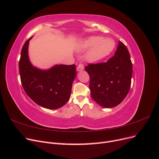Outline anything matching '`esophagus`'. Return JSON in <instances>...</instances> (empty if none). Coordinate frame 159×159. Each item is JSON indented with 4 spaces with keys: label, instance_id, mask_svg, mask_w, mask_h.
Segmentation results:
<instances>
[{
    "label": "esophagus",
    "instance_id": "esophagus-1",
    "mask_svg": "<svg viewBox=\"0 0 159 159\" xmlns=\"http://www.w3.org/2000/svg\"><path fill=\"white\" fill-rule=\"evenodd\" d=\"M84 70V64L81 63V62H80V63L78 64V67H77V70H78V71H82Z\"/></svg>",
    "mask_w": 159,
    "mask_h": 159
}]
</instances>
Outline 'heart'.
<instances>
[{
  "mask_svg": "<svg viewBox=\"0 0 159 159\" xmlns=\"http://www.w3.org/2000/svg\"><path fill=\"white\" fill-rule=\"evenodd\" d=\"M115 48V41L109 38L91 36L85 40L81 45V50L89 49L85 55L89 62H95L109 56Z\"/></svg>",
  "mask_w": 159,
  "mask_h": 159,
  "instance_id": "obj_1",
  "label": "heart"
}]
</instances>
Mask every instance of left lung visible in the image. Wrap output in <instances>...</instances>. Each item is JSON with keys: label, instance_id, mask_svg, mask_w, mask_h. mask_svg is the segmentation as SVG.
Segmentation results:
<instances>
[{"label": "left lung", "instance_id": "1", "mask_svg": "<svg viewBox=\"0 0 159 159\" xmlns=\"http://www.w3.org/2000/svg\"><path fill=\"white\" fill-rule=\"evenodd\" d=\"M85 70L90 78L91 98L101 106L113 107L125 98L131 87L133 66L123 42H119L115 56L107 62L89 64Z\"/></svg>", "mask_w": 159, "mask_h": 159}]
</instances>
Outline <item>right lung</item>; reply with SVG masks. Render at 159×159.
Wrapping results in <instances>:
<instances>
[{
	"instance_id": "right-lung-1",
	"label": "right lung",
	"mask_w": 159,
	"mask_h": 159,
	"mask_svg": "<svg viewBox=\"0 0 159 159\" xmlns=\"http://www.w3.org/2000/svg\"><path fill=\"white\" fill-rule=\"evenodd\" d=\"M30 38L24 44L19 60V72L26 93L40 106L54 109L61 107L70 98L71 86L76 76L73 65H56L48 70L34 67L28 54Z\"/></svg>"
}]
</instances>
